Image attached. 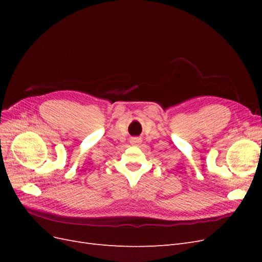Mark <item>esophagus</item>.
<instances>
[{
    "label": "esophagus",
    "instance_id": "esophagus-1",
    "mask_svg": "<svg viewBox=\"0 0 262 262\" xmlns=\"http://www.w3.org/2000/svg\"><path fill=\"white\" fill-rule=\"evenodd\" d=\"M141 142H142V140L139 139V138H132L131 141H130V143L132 145H139V144H141Z\"/></svg>",
    "mask_w": 262,
    "mask_h": 262
}]
</instances>
